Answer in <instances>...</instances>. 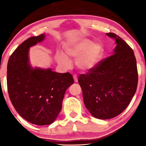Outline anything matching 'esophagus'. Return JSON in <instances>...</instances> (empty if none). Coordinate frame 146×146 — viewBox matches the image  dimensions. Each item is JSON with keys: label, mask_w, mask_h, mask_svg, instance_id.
<instances>
[{"label": "esophagus", "mask_w": 146, "mask_h": 146, "mask_svg": "<svg viewBox=\"0 0 146 146\" xmlns=\"http://www.w3.org/2000/svg\"><path fill=\"white\" fill-rule=\"evenodd\" d=\"M73 78H74V81H75V82H78L77 76H76V75H73Z\"/></svg>", "instance_id": "34e87169"}]
</instances>
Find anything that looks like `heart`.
I'll return each instance as SVG.
<instances>
[{
  "instance_id": "heart-1",
  "label": "heart",
  "mask_w": 146,
  "mask_h": 146,
  "mask_svg": "<svg viewBox=\"0 0 146 146\" xmlns=\"http://www.w3.org/2000/svg\"><path fill=\"white\" fill-rule=\"evenodd\" d=\"M66 55L76 59V66L82 71L94 70L100 61L104 54V48L98 43H93L88 38H80L74 42L67 44L64 47ZM56 60L61 66L68 68L70 62L64 53H56Z\"/></svg>"
}]
</instances>
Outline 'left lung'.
I'll use <instances>...</instances> for the list:
<instances>
[{"instance_id":"left-lung-1","label":"left lung","mask_w":146,"mask_h":146,"mask_svg":"<svg viewBox=\"0 0 146 146\" xmlns=\"http://www.w3.org/2000/svg\"><path fill=\"white\" fill-rule=\"evenodd\" d=\"M107 35L117 44L113 55L78 77L86 108L94 117L103 120L117 117L126 109L138 84L137 60L133 49L116 34Z\"/></svg>"}]
</instances>
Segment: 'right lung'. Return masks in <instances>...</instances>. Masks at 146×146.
<instances>
[{
  "mask_svg": "<svg viewBox=\"0 0 146 146\" xmlns=\"http://www.w3.org/2000/svg\"><path fill=\"white\" fill-rule=\"evenodd\" d=\"M45 37L41 34L23 42L10 56L7 66V85L12 104L22 117L38 125L51 124L55 120L66 90L74 83L70 73L33 68L29 64V48Z\"/></svg>",
  "mask_w": 146,
  "mask_h": 146,
  "instance_id": "1",
  "label": "right lung"
}]
</instances>
